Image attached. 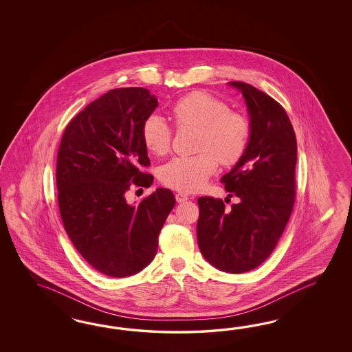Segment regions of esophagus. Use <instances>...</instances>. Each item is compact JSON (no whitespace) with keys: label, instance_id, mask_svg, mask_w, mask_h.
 Masks as SVG:
<instances>
[{"label":"esophagus","instance_id":"34e87169","mask_svg":"<svg viewBox=\"0 0 352 352\" xmlns=\"http://www.w3.org/2000/svg\"><path fill=\"white\" fill-rule=\"evenodd\" d=\"M175 199H177L178 203H184V201H187L190 197H188L186 193L178 192V193H175Z\"/></svg>","mask_w":352,"mask_h":352}]
</instances>
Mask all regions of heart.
<instances>
[{
    "label": "heart",
    "mask_w": 352,
    "mask_h": 352,
    "mask_svg": "<svg viewBox=\"0 0 352 352\" xmlns=\"http://www.w3.org/2000/svg\"><path fill=\"white\" fill-rule=\"evenodd\" d=\"M177 128H197V155L174 157L160 169V181L173 190L195 192L217 170L218 160L234 165L243 159L250 140V122L239 111L230 109L219 98L205 91H192L182 96L170 108ZM173 130L156 115L146 118L142 140L152 155L169 152Z\"/></svg>",
    "instance_id": "b5f03b06"
}]
</instances>
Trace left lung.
Wrapping results in <instances>:
<instances>
[{"label":"left lung","mask_w":352,"mask_h":352,"mask_svg":"<svg viewBox=\"0 0 352 352\" xmlns=\"http://www.w3.org/2000/svg\"><path fill=\"white\" fill-rule=\"evenodd\" d=\"M245 99L250 140L243 159L224 174L227 192L240 199L226 210L221 199L197 200V243L212 266L230 274L254 270L266 261L284 232L296 200L297 139L285 109L274 98L241 81H231Z\"/></svg>","instance_id":"8db88e82"}]
</instances>
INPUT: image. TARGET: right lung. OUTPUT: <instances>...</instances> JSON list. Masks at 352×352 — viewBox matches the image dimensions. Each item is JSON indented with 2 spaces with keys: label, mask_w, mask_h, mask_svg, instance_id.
<instances>
[{
  "label": "right lung",
  "mask_w": 352,
  "mask_h": 352,
  "mask_svg": "<svg viewBox=\"0 0 352 352\" xmlns=\"http://www.w3.org/2000/svg\"><path fill=\"white\" fill-rule=\"evenodd\" d=\"M144 87L112 89L64 130L56 159L58 205L65 232L96 271L131 276L156 256L159 234L175 197L157 188L137 205L125 193L148 188L153 175L142 126L157 107Z\"/></svg>",
  "instance_id": "right-lung-1"
}]
</instances>
